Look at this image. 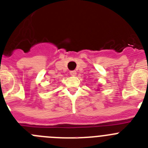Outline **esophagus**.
Wrapping results in <instances>:
<instances>
[{
	"label": "esophagus",
	"instance_id": "esophagus-1",
	"mask_svg": "<svg viewBox=\"0 0 148 148\" xmlns=\"http://www.w3.org/2000/svg\"><path fill=\"white\" fill-rule=\"evenodd\" d=\"M70 75L74 76V75H76V71H75V70H72V71L70 72Z\"/></svg>",
	"mask_w": 148,
	"mask_h": 148
}]
</instances>
